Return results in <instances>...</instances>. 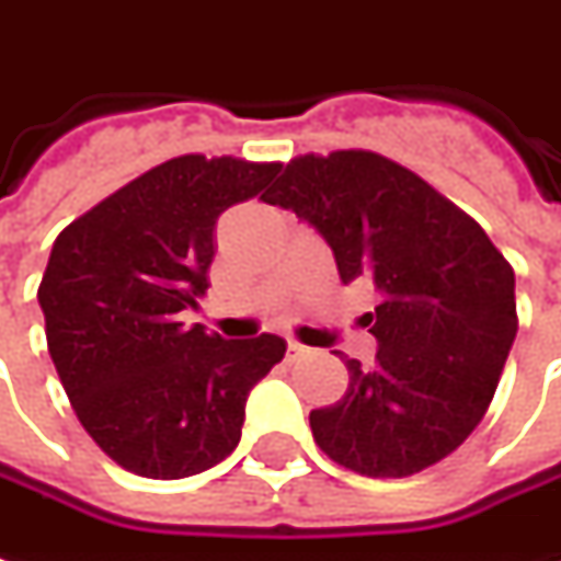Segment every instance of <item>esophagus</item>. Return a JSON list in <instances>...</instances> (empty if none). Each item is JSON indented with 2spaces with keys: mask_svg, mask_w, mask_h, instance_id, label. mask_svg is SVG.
Masks as SVG:
<instances>
[{
  "mask_svg": "<svg viewBox=\"0 0 561 561\" xmlns=\"http://www.w3.org/2000/svg\"><path fill=\"white\" fill-rule=\"evenodd\" d=\"M304 355H309V348L300 346V343H294V340H288V358L297 362V358H304Z\"/></svg>",
  "mask_w": 561,
  "mask_h": 561,
  "instance_id": "obj_1",
  "label": "esophagus"
}]
</instances>
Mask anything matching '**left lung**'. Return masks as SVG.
<instances>
[{
    "instance_id": "8db88e82",
    "label": "left lung",
    "mask_w": 561,
    "mask_h": 561,
    "mask_svg": "<svg viewBox=\"0 0 561 561\" xmlns=\"http://www.w3.org/2000/svg\"><path fill=\"white\" fill-rule=\"evenodd\" d=\"M264 203L291 209L334 252L340 279H370L374 367L309 413L328 458L364 477H410L468 440L499 389L519 328L513 267L453 199L376 151L300 154Z\"/></svg>"
}]
</instances>
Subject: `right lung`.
<instances>
[{"instance_id": "obj_1", "label": "right lung", "mask_w": 561, "mask_h": 561, "mask_svg": "<svg viewBox=\"0 0 561 561\" xmlns=\"http://www.w3.org/2000/svg\"><path fill=\"white\" fill-rule=\"evenodd\" d=\"M279 163L182 154L76 218L38 285L50 362L93 444L124 471L182 480L227 458L285 340H221L185 309L209 288L218 215Z\"/></svg>"}]
</instances>
